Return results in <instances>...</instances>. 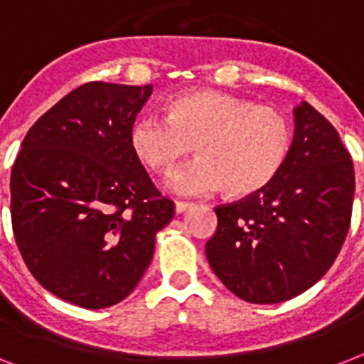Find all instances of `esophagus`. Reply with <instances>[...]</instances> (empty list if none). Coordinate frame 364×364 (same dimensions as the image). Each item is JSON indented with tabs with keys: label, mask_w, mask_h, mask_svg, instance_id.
<instances>
[{
	"label": "esophagus",
	"mask_w": 364,
	"mask_h": 364,
	"mask_svg": "<svg viewBox=\"0 0 364 364\" xmlns=\"http://www.w3.org/2000/svg\"><path fill=\"white\" fill-rule=\"evenodd\" d=\"M193 204L191 202H176V213H185L187 210H191Z\"/></svg>",
	"instance_id": "34e87169"
}]
</instances>
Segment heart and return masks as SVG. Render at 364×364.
I'll return each instance as SVG.
<instances>
[{"label": "heart", "instance_id": "obj_1", "mask_svg": "<svg viewBox=\"0 0 364 364\" xmlns=\"http://www.w3.org/2000/svg\"><path fill=\"white\" fill-rule=\"evenodd\" d=\"M194 145L198 159L168 181L179 196L228 191L249 196L270 185L287 162L293 124L274 105L219 90H194L171 98L166 117L132 122L130 147L149 170L170 176Z\"/></svg>", "mask_w": 364, "mask_h": 364}]
</instances>
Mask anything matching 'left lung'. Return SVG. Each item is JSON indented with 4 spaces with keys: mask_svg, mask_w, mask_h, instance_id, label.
<instances>
[{
    "mask_svg": "<svg viewBox=\"0 0 364 364\" xmlns=\"http://www.w3.org/2000/svg\"><path fill=\"white\" fill-rule=\"evenodd\" d=\"M355 173L336 128L302 102L287 162L247 198L219 205L205 257L245 302L276 304L304 293L336 259L350 230Z\"/></svg>",
    "mask_w": 364,
    "mask_h": 364,
    "instance_id": "8db88e82",
    "label": "left lung"
}]
</instances>
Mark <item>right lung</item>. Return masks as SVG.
<instances>
[{
	"label": "right lung",
	"mask_w": 364,
	"mask_h": 364,
	"mask_svg": "<svg viewBox=\"0 0 364 364\" xmlns=\"http://www.w3.org/2000/svg\"><path fill=\"white\" fill-rule=\"evenodd\" d=\"M151 92L102 81L75 88L28 130L11 171L13 232L28 270L87 310L136 289L176 211L130 147Z\"/></svg>",
	"instance_id": "right-lung-1"
}]
</instances>
